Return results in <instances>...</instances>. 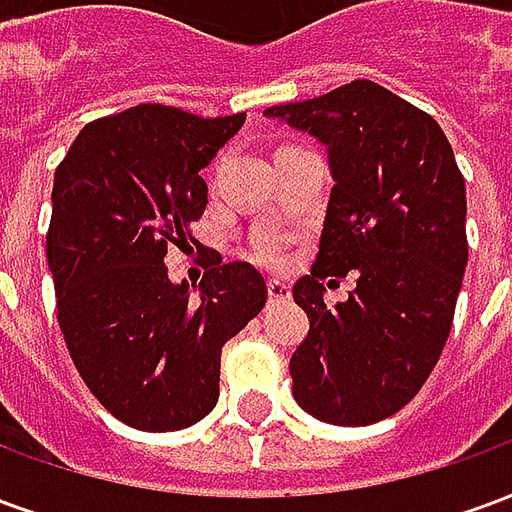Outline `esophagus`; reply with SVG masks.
Instances as JSON below:
<instances>
[{
    "instance_id": "obj_1",
    "label": "esophagus",
    "mask_w": 512,
    "mask_h": 512,
    "mask_svg": "<svg viewBox=\"0 0 512 512\" xmlns=\"http://www.w3.org/2000/svg\"><path fill=\"white\" fill-rule=\"evenodd\" d=\"M268 299L277 301V304H285V301H290V285L279 282V279H268Z\"/></svg>"
}]
</instances>
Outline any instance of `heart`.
Wrapping results in <instances>:
<instances>
[{
    "instance_id": "1",
    "label": "heart",
    "mask_w": 512,
    "mask_h": 512,
    "mask_svg": "<svg viewBox=\"0 0 512 512\" xmlns=\"http://www.w3.org/2000/svg\"><path fill=\"white\" fill-rule=\"evenodd\" d=\"M285 246H288V238H285V235L277 233V230H263V233L252 241V252H255V257L260 263L277 268L288 260Z\"/></svg>"
}]
</instances>
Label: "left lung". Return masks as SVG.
Segmentation results:
<instances>
[{
  "mask_svg": "<svg viewBox=\"0 0 512 512\" xmlns=\"http://www.w3.org/2000/svg\"><path fill=\"white\" fill-rule=\"evenodd\" d=\"M329 147L332 197L315 266L293 285L310 332L290 356L293 397L332 425H373L417 395L447 343L469 260L466 183L439 123L367 79L268 106ZM357 290L326 308L322 279Z\"/></svg>",
  "mask_w": 512,
  "mask_h": 512,
  "instance_id": "obj_1",
  "label": "left lung"
}]
</instances>
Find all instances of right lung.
<instances>
[{
	"label": "right lung",
	"mask_w": 512,
	"mask_h": 512,
	"mask_svg": "<svg viewBox=\"0 0 512 512\" xmlns=\"http://www.w3.org/2000/svg\"><path fill=\"white\" fill-rule=\"evenodd\" d=\"M246 115L139 104L93 120L54 172L46 257L57 321L84 384L136 430L189 428L219 400L222 345L263 310L266 279L211 252L200 293L172 285L169 246L208 205L200 169Z\"/></svg>",
	"instance_id": "obj_1"
}]
</instances>
